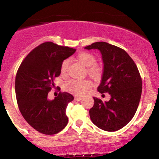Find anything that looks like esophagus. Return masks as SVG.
I'll return each instance as SVG.
<instances>
[{"instance_id": "esophagus-1", "label": "esophagus", "mask_w": 159, "mask_h": 159, "mask_svg": "<svg viewBox=\"0 0 159 159\" xmlns=\"http://www.w3.org/2000/svg\"><path fill=\"white\" fill-rule=\"evenodd\" d=\"M75 101H77V102L81 101V98L79 97V96H75Z\"/></svg>"}]
</instances>
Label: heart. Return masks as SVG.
Here are the masks:
<instances>
[{"label":"heart","mask_w":159,"mask_h":159,"mask_svg":"<svg viewBox=\"0 0 159 159\" xmlns=\"http://www.w3.org/2000/svg\"><path fill=\"white\" fill-rule=\"evenodd\" d=\"M78 58L85 66L89 67L87 72L93 78H98L101 74V68L98 65L95 64L96 59L94 55L89 52H81L78 55ZM69 60H64L61 64V71L62 74H64L68 68ZM91 87V82L89 80L70 79L65 84V89L71 93L76 96H82L86 91Z\"/></svg>","instance_id":"heart-1"}]
</instances>
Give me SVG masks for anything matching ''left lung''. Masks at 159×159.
<instances>
[{
    "label": "left lung",
    "instance_id": "left-lung-1",
    "mask_svg": "<svg viewBox=\"0 0 159 159\" xmlns=\"http://www.w3.org/2000/svg\"><path fill=\"white\" fill-rule=\"evenodd\" d=\"M85 49H98L103 61V73L97 90L108 93V102L93 97L90 116L93 124L107 132H115L126 125L135 114L142 92L138 67L123 49L105 42H96Z\"/></svg>",
    "mask_w": 159,
    "mask_h": 159
}]
</instances>
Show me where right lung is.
I'll return each instance as SVG.
<instances>
[{
	"mask_svg": "<svg viewBox=\"0 0 159 159\" xmlns=\"http://www.w3.org/2000/svg\"><path fill=\"white\" fill-rule=\"evenodd\" d=\"M76 49L52 42L42 43L27 54L18 69L15 90L21 115L27 123L45 134H54L66 126V108L74 99L68 93H60L54 99L48 94L61 75L63 61Z\"/></svg>",
	"mask_w": 159,
	"mask_h": 159,
	"instance_id": "obj_1",
	"label": "right lung"
}]
</instances>
